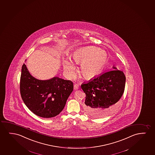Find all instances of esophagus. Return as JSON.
I'll return each instance as SVG.
<instances>
[{
	"label": "esophagus",
	"mask_w": 155,
	"mask_h": 155,
	"mask_svg": "<svg viewBox=\"0 0 155 155\" xmlns=\"http://www.w3.org/2000/svg\"><path fill=\"white\" fill-rule=\"evenodd\" d=\"M74 90H75V91L78 89L79 88V85L78 84H74Z\"/></svg>",
	"instance_id": "esophagus-1"
}]
</instances>
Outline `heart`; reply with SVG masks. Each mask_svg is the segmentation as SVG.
Segmentation results:
<instances>
[{"mask_svg":"<svg viewBox=\"0 0 155 155\" xmlns=\"http://www.w3.org/2000/svg\"><path fill=\"white\" fill-rule=\"evenodd\" d=\"M72 59L80 64L79 71L86 79H91L102 72L108 61L106 51L94 46L79 49L74 52ZM64 69L69 77L74 76V66L69 60H64Z\"/></svg>","mask_w":155,"mask_h":155,"instance_id":"heart-1","label":"heart"}]
</instances>
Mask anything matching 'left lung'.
I'll return each mask as SVG.
<instances>
[{
	"label": "left lung",
	"instance_id": "1",
	"mask_svg": "<svg viewBox=\"0 0 155 155\" xmlns=\"http://www.w3.org/2000/svg\"><path fill=\"white\" fill-rule=\"evenodd\" d=\"M113 68L115 70L104 72L81 85L86 95L84 108L95 118L112 113L124 91L125 75L114 67Z\"/></svg>",
	"mask_w": 155,
	"mask_h": 155
}]
</instances>
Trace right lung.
I'll list each match as a JSON object with an SVG mask.
<instances>
[{
	"instance_id": "1",
	"label": "right lung",
	"mask_w": 155,
	"mask_h": 155,
	"mask_svg": "<svg viewBox=\"0 0 155 155\" xmlns=\"http://www.w3.org/2000/svg\"><path fill=\"white\" fill-rule=\"evenodd\" d=\"M73 88L71 81L58 77L39 80L30 74L25 64L22 66L20 79L21 98L28 109L38 117L51 118L59 114Z\"/></svg>"
}]
</instances>
